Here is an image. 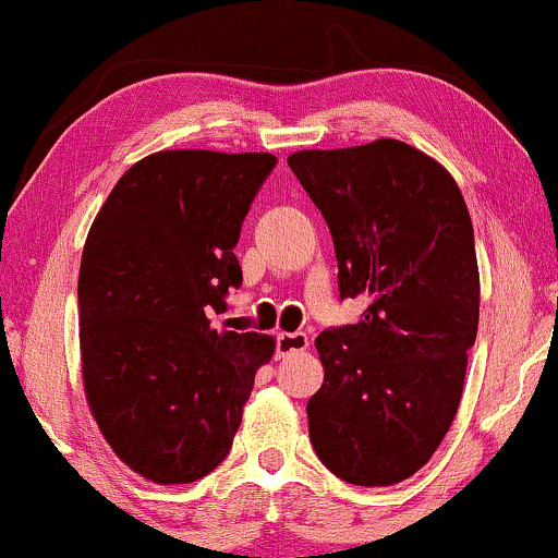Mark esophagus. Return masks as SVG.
<instances>
[{
  "instance_id": "esophagus-1",
  "label": "esophagus",
  "mask_w": 558,
  "mask_h": 558,
  "mask_svg": "<svg viewBox=\"0 0 558 558\" xmlns=\"http://www.w3.org/2000/svg\"><path fill=\"white\" fill-rule=\"evenodd\" d=\"M308 348V338L306 332H280L278 335V359H286V355L293 353H304Z\"/></svg>"
}]
</instances>
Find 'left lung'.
<instances>
[{
  "label": "left lung",
  "mask_w": 558,
  "mask_h": 558,
  "mask_svg": "<svg viewBox=\"0 0 558 558\" xmlns=\"http://www.w3.org/2000/svg\"><path fill=\"white\" fill-rule=\"evenodd\" d=\"M325 215L355 325L314 340L325 381L308 400V439L327 471L355 486L411 478L458 413L478 332L473 223L439 160L381 137L288 156Z\"/></svg>",
  "instance_id": "obj_1"
}]
</instances>
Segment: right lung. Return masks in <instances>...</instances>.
Wrapping results in <instances>:
<instances>
[{"label":"right lung","instance_id":"right-lung-1","mask_svg":"<svg viewBox=\"0 0 558 558\" xmlns=\"http://www.w3.org/2000/svg\"><path fill=\"white\" fill-rule=\"evenodd\" d=\"M272 153L158 150L117 181L80 262L85 400L119 460L158 486L226 460L272 335L215 330L233 246Z\"/></svg>","mask_w":558,"mask_h":558}]
</instances>
